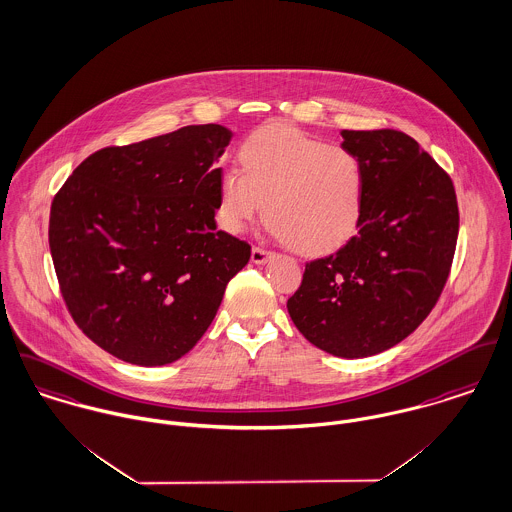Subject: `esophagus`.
<instances>
[{"instance_id":"1","label":"esophagus","mask_w":512,"mask_h":512,"mask_svg":"<svg viewBox=\"0 0 512 512\" xmlns=\"http://www.w3.org/2000/svg\"><path fill=\"white\" fill-rule=\"evenodd\" d=\"M252 262L254 264H266L270 258H272V252L260 248V246H252V254H250Z\"/></svg>"}]
</instances>
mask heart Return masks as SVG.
I'll use <instances>...</instances> for the list:
<instances>
[{"instance_id":"b5f03b06","label":"heart","mask_w":512,"mask_h":512,"mask_svg":"<svg viewBox=\"0 0 512 512\" xmlns=\"http://www.w3.org/2000/svg\"><path fill=\"white\" fill-rule=\"evenodd\" d=\"M242 172L219 176V219L242 233L258 217L303 256L342 248L362 221L366 170L356 152L295 127H266L240 146Z\"/></svg>"}]
</instances>
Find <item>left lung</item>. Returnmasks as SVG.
Here are the masks:
<instances>
[{
	"mask_svg": "<svg viewBox=\"0 0 512 512\" xmlns=\"http://www.w3.org/2000/svg\"><path fill=\"white\" fill-rule=\"evenodd\" d=\"M340 135L366 170L362 221L338 252L305 264L287 311L311 344L352 360L393 348L428 317L460 213L450 176L417 140L393 129Z\"/></svg>",
	"mask_w": 512,
	"mask_h": 512,
	"instance_id": "left-lung-1",
	"label": "left lung"
}]
</instances>
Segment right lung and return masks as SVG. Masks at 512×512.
Wrapping results in <instances>:
<instances>
[{
  "label": "right lung",
  "instance_id": "add662e5",
  "mask_svg": "<svg viewBox=\"0 0 512 512\" xmlns=\"http://www.w3.org/2000/svg\"><path fill=\"white\" fill-rule=\"evenodd\" d=\"M233 133L189 125L88 156L54 195L48 244L66 307L99 348L166 366L213 323L250 246L217 231L215 162Z\"/></svg>",
  "mask_w": 512,
  "mask_h": 512
}]
</instances>
